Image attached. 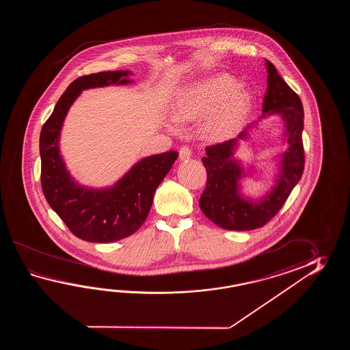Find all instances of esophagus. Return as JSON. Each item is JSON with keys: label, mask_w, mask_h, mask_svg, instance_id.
I'll use <instances>...</instances> for the list:
<instances>
[{"label": "esophagus", "mask_w": 350, "mask_h": 350, "mask_svg": "<svg viewBox=\"0 0 350 350\" xmlns=\"http://www.w3.org/2000/svg\"><path fill=\"white\" fill-rule=\"evenodd\" d=\"M178 157H180L181 161L189 160L191 157V150H190V148L189 146H183L180 151H178Z\"/></svg>", "instance_id": "34e87169"}]
</instances>
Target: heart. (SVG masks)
Returning a JSON list of instances; mask_svg holds the SVG:
<instances>
[{
	"instance_id": "heart-1",
	"label": "heart",
	"mask_w": 350,
	"mask_h": 350,
	"mask_svg": "<svg viewBox=\"0 0 350 350\" xmlns=\"http://www.w3.org/2000/svg\"><path fill=\"white\" fill-rule=\"evenodd\" d=\"M252 105V95L237 79L228 74L215 75L196 82L178 94L174 116L167 126L176 131L180 122L208 115L201 131L211 140H224L235 134L245 121Z\"/></svg>"
}]
</instances>
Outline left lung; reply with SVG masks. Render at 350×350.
Segmentation results:
<instances>
[{"instance_id":"1","label":"left lung","mask_w":350,"mask_h":350,"mask_svg":"<svg viewBox=\"0 0 350 350\" xmlns=\"http://www.w3.org/2000/svg\"><path fill=\"white\" fill-rule=\"evenodd\" d=\"M265 65L268 89L264 96L261 119L274 113L280 115L285 122V136L289 146L282 155L275 185L259 200L241 196L239 180L245 176V172L234 157L239 142L247 139L250 126L235 139L206 146V157L201 160L208 178L199 205L205 216L226 230H254L264 226L282 208L304 172L303 104L300 97L278 74L275 66L268 59Z\"/></svg>"}]
</instances>
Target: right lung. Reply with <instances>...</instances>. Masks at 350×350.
Wrapping results in <instances>:
<instances>
[{
	"label": "right lung",
	"instance_id": "1",
	"mask_svg": "<svg viewBox=\"0 0 350 350\" xmlns=\"http://www.w3.org/2000/svg\"><path fill=\"white\" fill-rule=\"evenodd\" d=\"M130 71L86 75L70 83L40 134L41 186L49 205L75 237L91 243H113L133 235L146 220L154 193L172 164L176 151L144 157L113 186L79 185L59 154V133L70 106L81 91L109 85H127Z\"/></svg>",
	"mask_w": 350,
	"mask_h": 350
}]
</instances>
